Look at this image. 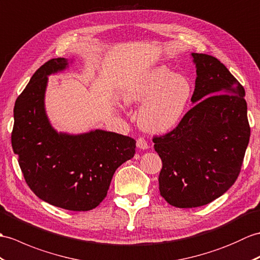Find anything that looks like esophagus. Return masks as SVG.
I'll list each match as a JSON object with an SVG mask.
<instances>
[{
  "label": "esophagus",
  "mask_w": 260,
  "mask_h": 260,
  "mask_svg": "<svg viewBox=\"0 0 260 260\" xmlns=\"http://www.w3.org/2000/svg\"><path fill=\"white\" fill-rule=\"evenodd\" d=\"M136 144H137V146L140 147V148H142V149H146L148 147L147 142H146V140H145L144 137H138L137 141H136Z\"/></svg>",
  "instance_id": "obj_1"
}]
</instances>
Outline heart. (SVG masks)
<instances>
[{
    "label": "heart",
    "mask_w": 260,
    "mask_h": 260,
    "mask_svg": "<svg viewBox=\"0 0 260 260\" xmlns=\"http://www.w3.org/2000/svg\"><path fill=\"white\" fill-rule=\"evenodd\" d=\"M192 96L189 80L170 69L159 66L136 76L126 86V104H144L138 113V122L145 131L165 133L176 126Z\"/></svg>",
    "instance_id": "heart-1"
}]
</instances>
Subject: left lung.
I'll return each mask as SVG.
<instances>
[{"label": "left lung", "mask_w": 260, "mask_h": 260, "mask_svg": "<svg viewBox=\"0 0 260 260\" xmlns=\"http://www.w3.org/2000/svg\"><path fill=\"white\" fill-rule=\"evenodd\" d=\"M196 103L178 125L155 135L162 162L160 196L172 206H204L236 182L250 137L245 88L226 66L207 54L192 53Z\"/></svg>", "instance_id": "left-lung-1"}]
</instances>
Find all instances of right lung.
<instances>
[{
    "label": "right lung",
    "instance_id": "obj_1",
    "mask_svg": "<svg viewBox=\"0 0 260 260\" xmlns=\"http://www.w3.org/2000/svg\"><path fill=\"white\" fill-rule=\"evenodd\" d=\"M66 65L68 59L52 58L33 74L15 102L11 141L36 196L53 206L86 212L106 197L114 173L134 156L136 142L112 132L72 136L51 127L44 111L47 75Z\"/></svg>",
    "mask_w": 260,
    "mask_h": 260
}]
</instances>
